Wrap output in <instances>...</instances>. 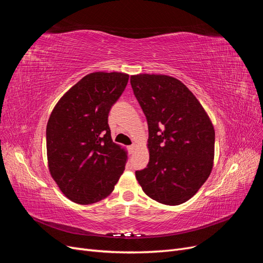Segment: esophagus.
I'll list each match as a JSON object with an SVG mask.
<instances>
[{"instance_id":"obj_1","label":"esophagus","mask_w":263,"mask_h":263,"mask_svg":"<svg viewBox=\"0 0 263 263\" xmlns=\"http://www.w3.org/2000/svg\"><path fill=\"white\" fill-rule=\"evenodd\" d=\"M128 149H129V153H135V150H136V145H132V146H129L128 147Z\"/></svg>"}]
</instances>
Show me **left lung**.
Here are the masks:
<instances>
[{
    "instance_id": "8db88e82",
    "label": "left lung",
    "mask_w": 263,
    "mask_h": 263,
    "mask_svg": "<svg viewBox=\"0 0 263 263\" xmlns=\"http://www.w3.org/2000/svg\"><path fill=\"white\" fill-rule=\"evenodd\" d=\"M135 97L148 123L149 162L136 179L153 200L179 205L210 177L215 132L194 94L178 79L163 74L130 77Z\"/></svg>"
}]
</instances>
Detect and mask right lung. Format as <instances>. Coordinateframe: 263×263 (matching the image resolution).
I'll return each instance as SVG.
<instances>
[{
  "label": "right lung",
  "mask_w": 263,
  "mask_h": 263,
  "mask_svg": "<svg viewBox=\"0 0 263 263\" xmlns=\"http://www.w3.org/2000/svg\"><path fill=\"white\" fill-rule=\"evenodd\" d=\"M129 76L93 72L54 106L46 129L51 177L69 200L91 204L106 197L125 170L126 151L113 142L108 113Z\"/></svg>",
  "instance_id": "1"
}]
</instances>
